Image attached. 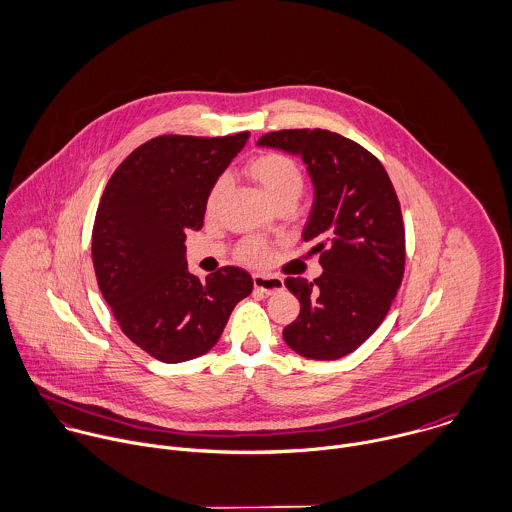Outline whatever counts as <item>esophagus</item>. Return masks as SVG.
<instances>
[{
  "mask_svg": "<svg viewBox=\"0 0 512 512\" xmlns=\"http://www.w3.org/2000/svg\"><path fill=\"white\" fill-rule=\"evenodd\" d=\"M254 288L258 292H264V294H274V292H280L284 290V282L282 278L278 276H264V274H254Z\"/></svg>",
  "mask_w": 512,
  "mask_h": 512,
  "instance_id": "obj_1",
  "label": "esophagus"
}]
</instances>
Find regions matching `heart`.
Returning <instances> with one entry per match:
<instances>
[{"label": "heart", "instance_id": "heart-1", "mask_svg": "<svg viewBox=\"0 0 512 512\" xmlns=\"http://www.w3.org/2000/svg\"><path fill=\"white\" fill-rule=\"evenodd\" d=\"M246 172L260 184V188L266 192V196L274 204H278L286 198L296 200L304 188V172L292 157H288L284 153L270 151V153L256 155L246 163ZM224 190H226V176H220L214 180V184L208 190V196H206L208 212L216 210ZM236 254L240 260H244L248 264H262V262H266L270 250H268L266 242L250 238L238 246Z\"/></svg>", "mask_w": 512, "mask_h": 512}]
</instances>
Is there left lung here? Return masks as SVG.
<instances>
[{"label": "left lung", "instance_id": "1", "mask_svg": "<svg viewBox=\"0 0 512 512\" xmlns=\"http://www.w3.org/2000/svg\"><path fill=\"white\" fill-rule=\"evenodd\" d=\"M298 155L316 200L304 228L324 268L314 282L286 278L300 316L284 341L308 359H340L385 320L405 272V226L389 174L375 155L324 129H282L258 139Z\"/></svg>", "mask_w": 512, "mask_h": 512}]
</instances>
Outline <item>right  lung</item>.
Masks as SVG:
<instances>
[{
  "instance_id": "obj_1",
  "label": "right lung",
  "mask_w": 512,
  "mask_h": 512,
  "mask_svg": "<svg viewBox=\"0 0 512 512\" xmlns=\"http://www.w3.org/2000/svg\"><path fill=\"white\" fill-rule=\"evenodd\" d=\"M248 131L226 137L161 135L137 147L101 196L91 254L99 290L121 332L165 363L204 355L222 336L252 276L222 266L204 282L188 274L186 230H200L214 180Z\"/></svg>"
}]
</instances>
